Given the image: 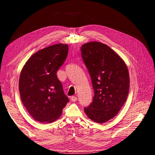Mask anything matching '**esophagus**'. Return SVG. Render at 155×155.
Returning a JSON list of instances; mask_svg holds the SVG:
<instances>
[{
  "mask_svg": "<svg viewBox=\"0 0 155 155\" xmlns=\"http://www.w3.org/2000/svg\"><path fill=\"white\" fill-rule=\"evenodd\" d=\"M77 100H78V98H77L76 96H73L71 97V100H72V101H77Z\"/></svg>",
  "mask_w": 155,
  "mask_h": 155,
  "instance_id": "1",
  "label": "esophagus"
}]
</instances>
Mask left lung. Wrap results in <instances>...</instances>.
I'll use <instances>...</instances> for the list:
<instances>
[{
    "label": "left lung",
    "mask_w": 155,
    "mask_h": 155,
    "mask_svg": "<svg viewBox=\"0 0 155 155\" xmlns=\"http://www.w3.org/2000/svg\"><path fill=\"white\" fill-rule=\"evenodd\" d=\"M81 51L94 90L92 104L84 111L92 121L104 124L118 113L127 98L128 68L120 56L105 44L89 42L81 46Z\"/></svg>",
    "instance_id": "obj_1"
}]
</instances>
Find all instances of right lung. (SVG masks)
Returning a JSON list of instances; mask_svg holds the SVG:
<instances>
[{"mask_svg": "<svg viewBox=\"0 0 155 155\" xmlns=\"http://www.w3.org/2000/svg\"><path fill=\"white\" fill-rule=\"evenodd\" d=\"M68 51L67 44L49 46L33 54L21 70L18 81L21 101L39 122L58 120L69 101L56 74Z\"/></svg>", "mask_w": 155, "mask_h": 155, "instance_id": "obj_1", "label": "right lung"}]
</instances>
